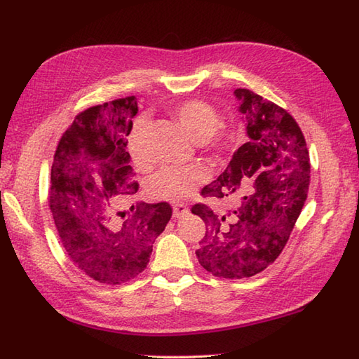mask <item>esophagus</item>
Returning <instances> with one entry per match:
<instances>
[{
	"mask_svg": "<svg viewBox=\"0 0 359 359\" xmlns=\"http://www.w3.org/2000/svg\"><path fill=\"white\" fill-rule=\"evenodd\" d=\"M186 212H187V206L184 203H181V201L173 203V217L175 218H180L181 215H184Z\"/></svg>",
	"mask_w": 359,
	"mask_h": 359,
	"instance_id": "34e87169",
	"label": "esophagus"
}]
</instances>
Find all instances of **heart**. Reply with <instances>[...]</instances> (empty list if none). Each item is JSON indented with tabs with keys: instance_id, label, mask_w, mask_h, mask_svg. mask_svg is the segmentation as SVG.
<instances>
[{
	"instance_id": "1",
	"label": "heart",
	"mask_w": 359,
	"mask_h": 359,
	"mask_svg": "<svg viewBox=\"0 0 359 359\" xmlns=\"http://www.w3.org/2000/svg\"><path fill=\"white\" fill-rule=\"evenodd\" d=\"M173 116L186 133L204 149H229L240 137V128L233 123H223L220 111L208 100L190 99L182 102L173 108ZM142 123L141 118L136 119L128 136V151L137 164H144L137 145ZM209 178L210 172L203 164L165 165L151 175L147 187L153 198L181 200L192 195L196 186Z\"/></svg>"
}]
</instances>
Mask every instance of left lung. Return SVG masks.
<instances>
[{"mask_svg":"<svg viewBox=\"0 0 359 359\" xmlns=\"http://www.w3.org/2000/svg\"><path fill=\"white\" fill-rule=\"evenodd\" d=\"M250 142L203 196L236 200V208L218 215L196 203L192 214L203 218L206 233L196 250L200 265L223 279H245L262 273L279 257L301 215L310 186V155L296 119L274 102L237 88Z\"/></svg>","mask_w":359,"mask_h":359,"instance_id":"left-lung-1","label":"left lung"}]
</instances>
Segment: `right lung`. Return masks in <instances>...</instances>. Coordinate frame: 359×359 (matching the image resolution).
<instances>
[{
	"label": "right lung",
	"mask_w": 359,
	"mask_h": 359,
	"mask_svg": "<svg viewBox=\"0 0 359 359\" xmlns=\"http://www.w3.org/2000/svg\"><path fill=\"white\" fill-rule=\"evenodd\" d=\"M137 114L135 96L90 107L58 141L49 182V208L71 262L93 280L121 285L142 273L172 206L131 204L139 184L127 136Z\"/></svg>",
	"instance_id": "add662e5"
}]
</instances>
